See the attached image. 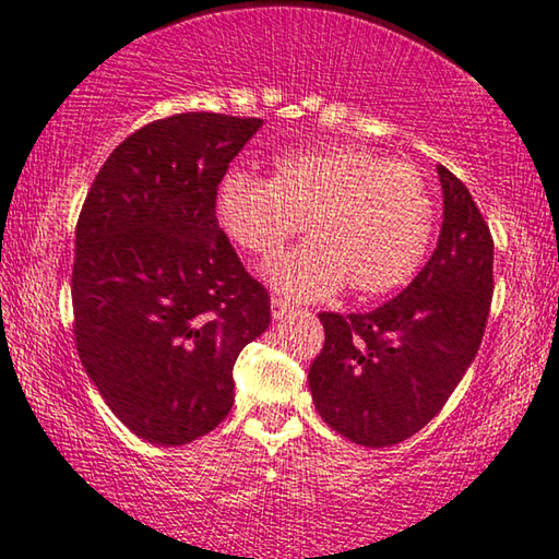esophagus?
<instances>
[{"label": "esophagus", "instance_id": "34e87169", "mask_svg": "<svg viewBox=\"0 0 559 559\" xmlns=\"http://www.w3.org/2000/svg\"><path fill=\"white\" fill-rule=\"evenodd\" d=\"M292 307L287 299H282V297H272V320H282V317H285L287 312H292Z\"/></svg>", "mask_w": 559, "mask_h": 559}]
</instances>
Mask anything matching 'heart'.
<instances>
[{
  "mask_svg": "<svg viewBox=\"0 0 559 559\" xmlns=\"http://www.w3.org/2000/svg\"><path fill=\"white\" fill-rule=\"evenodd\" d=\"M219 227L239 250L270 257L305 227L312 235L267 262L282 295L314 299L340 289L380 297L405 285L435 235V197L423 169L367 147L299 150L272 179L229 169L214 194Z\"/></svg>",
  "mask_w": 559,
  "mask_h": 559,
  "instance_id": "heart-1",
  "label": "heart"
}]
</instances>
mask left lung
Wrapping results in <instances>:
<instances>
[{"label": "left lung", "instance_id": "1", "mask_svg": "<svg viewBox=\"0 0 559 559\" xmlns=\"http://www.w3.org/2000/svg\"><path fill=\"white\" fill-rule=\"evenodd\" d=\"M437 175L444 219L423 272L372 312H320L324 345L309 367L314 407L334 432L365 448L419 432L483 345L495 242L467 187L442 165Z\"/></svg>", "mask_w": 559, "mask_h": 559}]
</instances>
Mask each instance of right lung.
Masks as SVG:
<instances>
[{"label": "right lung", "mask_w": 559, "mask_h": 559, "mask_svg": "<svg viewBox=\"0 0 559 559\" xmlns=\"http://www.w3.org/2000/svg\"><path fill=\"white\" fill-rule=\"evenodd\" d=\"M257 117L185 111L109 154L76 219L74 342L119 423L162 448L212 432L239 352L270 328V292L214 214Z\"/></svg>", "instance_id": "obj_1"}]
</instances>
